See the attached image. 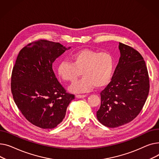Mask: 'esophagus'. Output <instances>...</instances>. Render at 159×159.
<instances>
[{
  "instance_id": "34e87169",
  "label": "esophagus",
  "mask_w": 159,
  "mask_h": 159,
  "mask_svg": "<svg viewBox=\"0 0 159 159\" xmlns=\"http://www.w3.org/2000/svg\"><path fill=\"white\" fill-rule=\"evenodd\" d=\"M76 97L77 98H79V99H81V98H84L86 97V95H76Z\"/></svg>"
}]
</instances>
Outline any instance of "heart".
<instances>
[{"instance_id":"heart-1","label":"heart","mask_w":159,"mask_h":159,"mask_svg":"<svg viewBox=\"0 0 159 159\" xmlns=\"http://www.w3.org/2000/svg\"><path fill=\"white\" fill-rule=\"evenodd\" d=\"M71 63L62 61L57 67L58 76L66 82H74L81 72L83 78L73 83L69 91L80 94L106 87L110 83L115 68L113 56L108 52H99L89 49L72 54Z\"/></svg>"}]
</instances>
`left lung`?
<instances>
[{
    "label": "left lung",
    "mask_w": 159,
    "mask_h": 159,
    "mask_svg": "<svg viewBox=\"0 0 159 159\" xmlns=\"http://www.w3.org/2000/svg\"><path fill=\"white\" fill-rule=\"evenodd\" d=\"M120 58L111 81L101 92L96 112L99 122L116 128L134 119L147 99L150 80L145 61L138 51L119 43Z\"/></svg>",
    "instance_id": "left-lung-1"
}]
</instances>
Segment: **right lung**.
<instances>
[{
    "label": "right lung",
    "instance_id": "obj_1",
    "mask_svg": "<svg viewBox=\"0 0 159 159\" xmlns=\"http://www.w3.org/2000/svg\"><path fill=\"white\" fill-rule=\"evenodd\" d=\"M66 48L40 40L19 52L11 74V92L17 107L33 125L43 129L57 126L74 95L68 94L56 77L52 63Z\"/></svg>",
    "mask_w": 159,
    "mask_h": 159
}]
</instances>
